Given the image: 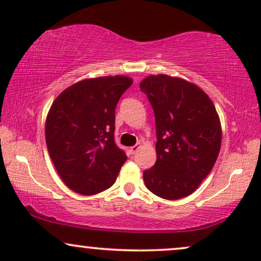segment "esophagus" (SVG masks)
Listing matches in <instances>:
<instances>
[{
    "instance_id": "obj_1",
    "label": "esophagus",
    "mask_w": 261,
    "mask_h": 261,
    "mask_svg": "<svg viewBox=\"0 0 261 261\" xmlns=\"http://www.w3.org/2000/svg\"><path fill=\"white\" fill-rule=\"evenodd\" d=\"M140 148H141V145H135V146H133V147H130V153H131V154H135L137 151H139Z\"/></svg>"
}]
</instances>
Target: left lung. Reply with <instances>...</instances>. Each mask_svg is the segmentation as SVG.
I'll return each mask as SVG.
<instances>
[{
  "mask_svg": "<svg viewBox=\"0 0 261 261\" xmlns=\"http://www.w3.org/2000/svg\"><path fill=\"white\" fill-rule=\"evenodd\" d=\"M155 118L157 161L143 172L149 191L166 200L189 196L214 168L222 141L220 116L200 87L168 74L141 81Z\"/></svg>",
  "mask_w": 261,
  "mask_h": 261,
  "instance_id": "1",
  "label": "left lung"
}]
</instances>
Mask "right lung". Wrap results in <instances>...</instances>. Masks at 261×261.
<instances>
[{
	"label": "right lung",
	"mask_w": 261,
	"mask_h": 261,
	"mask_svg": "<svg viewBox=\"0 0 261 261\" xmlns=\"http://www.w3.org/2000/svg\"><path fill=\"white\" fill-rule=\"evenodd\" d=\"M127 76L82 80L51 104L45 122L47 151L74 193L95 195L115 182L126 154L115 145V108L133 85Z\"/></svg>",
	"instance_id": "obj_1"
}]
</instances>
